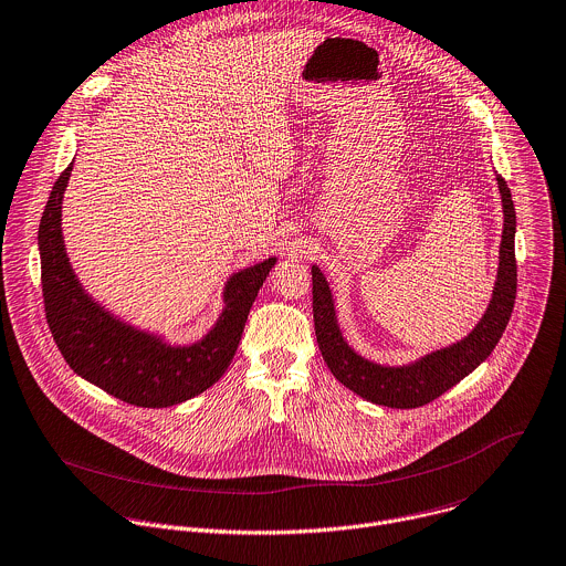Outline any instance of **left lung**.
Returning <instances> with one entry per match:
<instances>
[{"label": "left lung", "mask_w": 566, "mask_h": 566, "mask_svg": "<svg viewBox=\"0 0 566 566\" xmlns=\"http://www.w3.org/2000/svg\"><path fill=\"white\" fill-rule=\"evenodd\" d=\"M497 179V191L502 198L504 229L500 242V264L493 286L491 302L475 324V328L460 342L422 355L420 359L402 366H387L370 361L355 353L344 339L333 293L324 273L313 264V322L317 346L335 380L346 389L364 398L366 402L382 405L391 409H416L433 402L444 391L464 380L475 370L500 342L515 304L517 266H515V207L511 191L502 175Z\"/></svg>", "instance_id": "left-lung-1"}]
</instances>
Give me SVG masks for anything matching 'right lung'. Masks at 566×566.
Listing matches in <instances>:
<instances>
[{
	"instance_id": "1",
	"label": "right lung",
	"mask_w": 566,
	"mask_h": 566,
	"mask_svg": "<svg viewBox=\"0 0 566 566\" xmlns=\"http://www.w3.org/2000/svg\"><path fill=\"white\" fill-rule=\"evenodd\" d=\"M71 170L73 161L53 186L38 235L46 319L64 359L84 380L126 405L164 409L200 396L229 368L249 311L277 258L233 273L213 328L193 344L172 346L122 322L80 284L62 235V200Z\"/></svg>"
}]
</instances>
